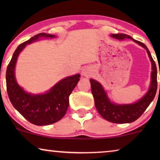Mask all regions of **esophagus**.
<instances>
[{"instance_id":"obj_1","label":"esophagus","mask_w":160,"mask_h":160,"mask_svg":"<svg viewBox=\"0 0 160 160\" xmlns=\"http://www.w3.org/2000/svg\"><path fill=\"white\" fill-rule=\"evenodd\" d=\"M82 74L83 76H84V77H89V76H90L91 74H92L91 68L88 67V66L84 67V68L82 69Z\"/></svg>"}]
</instances>
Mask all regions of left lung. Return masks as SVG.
<instances>
[{"label":"left lung","instance_id":"left-lung-1","mask_svg":"<svg viewBox=\"0 0 160 160\" xmlns=\"http://www.w3.org/2000/svg\"><path fill=\"white\" fill-rule=\"evenodd\" d=\"M111 36L118 40H124L130 38L138 44L141 46L147 52L152 62V73H151V84L147 92L139 99L138 101L131 104H117L111 102L108 97L106 92L105 91L101 84L95 79L91 78L89 80L91 84L92 93L95 100L96 108L103 119L108 122L117 124L130 123L135 122L141 117L147 107L155 97L157 89V71L155 62L153 60L149 50L144 43L135 40L128 35L119 33L111 34ZM160 74V72H159ZM160 89V86H159Z\"/></svg>","mask_w":160,"mask_h":160}]
</instances>
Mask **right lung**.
<instances>
[{"instance_id":"add662e5","label":"right lung","mask_w":160,"mask_h":160,"mask_svg":"<svg viewBox=\"0 0 160 160\" xmlns=\"http://www.w3.org/2000/svg\"><path fill=\"white\" fill-rule=\"evenodd\" d=\"M55 37V35L41 32L19 44L6 69V88L11 102L26 119L36 125H49L64 117L69 106V96L80 80V74L64 78L49 91L42 94L28 93L17 83L15 78V65L19 54L26 45L40 38Z\"/></svg>"}]
</instances>
